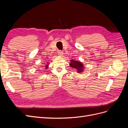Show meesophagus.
I'll list each match as a JSON object with an SVG mask.
<instances>
[{"mask_svg": "<svg viewBox=\"0 0 128 128\" xmlns=\"http://www.w3.org/2000/svg\"><path fill=\"white\" fill-rule=\"evenodd\" d=\"M58 55L60 56H62L64 55V52L63 51H59L58 52Z\"/></svg>", "mask_w": 128, "mask_h": 128, "instance_id": "obj_1", "label": "esophagus"}]
</instances>
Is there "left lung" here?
Here are the masks:
<instances>
[{
    "mask_svg": "<svg viewBox=\"0 0 128 128\" xmlns=\"http://www.w3.org/2000/svg\"><path fill=\"white\" fill-rule=\"evenodd\" d=\"M69 65L71 68L75 69L77 71V73H82L84 70V66L83 62L80 61H77L75 60H71L69 62Z\"/></svg>",
    "mask_w": 128,
    "mask_h": 128,
    "instance_id": "8db88e82",
    "label": "left lung"
}]
</instances>
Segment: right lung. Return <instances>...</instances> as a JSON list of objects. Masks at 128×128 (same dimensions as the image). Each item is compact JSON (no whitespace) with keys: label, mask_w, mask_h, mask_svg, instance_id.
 Returning <instances> with one entry per match:
<instances>
[{"label":"right lung","mask_w":128,"mask_h":128,"mask_svg":"<svg viewBox=\"0 0 128 128\" xmlns=\"http://www.w3.org/2000/svg\"><path fill=\"white\" fill-rule=\"evenodd\" d=\"M49 62H48V63H46V65H45L44 66V67H45V69H48V66H49V64H48Z\"/></svg>","instance_id":"1"}]
</instances>
